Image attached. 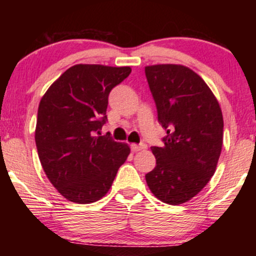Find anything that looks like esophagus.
<instances>
[{
    "label": "esophagus",
    "instance_id": "obj_1",
    "mask_svg": "<svg viewBox=\"0 0 256 256\" xmlns=\"http://www.w3.org/2000/svg\"><path fill=\"white\" fill-rule=\"evenodd\" d=\"M146 146L144 143H140V144H131V150L132 152H140V150H143V149H146Z\"/></svg>",
    "mask_w": 256,
    "mask_h": 256
}]
</instances>
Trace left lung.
<instances>
[{"label":"left lung","mask_w":256,"mask_h":256,"mask_svg":"<svg viewBox=\"0 0 256 256\" xmlns=\"http://www.w3.org/2000/svg\"><path fill=\"white\" fill-rule=\"evenodd\" d=\"M146 77L166 130L164 146H152L156 166L146 180L155 198L168 204L192 200L207 185L222 146L224 120L198 73L182 64H152Z\"/></svg>","instance_id":"obj_1"}]
</instances>
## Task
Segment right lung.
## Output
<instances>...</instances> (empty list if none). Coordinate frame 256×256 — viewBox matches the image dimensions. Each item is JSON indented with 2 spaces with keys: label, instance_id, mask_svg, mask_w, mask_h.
<instances>
[{
  "label": "right lung",
  "instance_id": "right-lung-1",
  "mask_svg": "<svg viewBox=\"0 0 256 256\" xmlns=\"http://www.w3.org/2000/svg\"><path fill=\"white\" fill-rule=\"evenodd\" d=\"M130 67L74 64L58 77L38 106L34 131L40 161L64 198L91 204L102 198L130 154L126 143L100 136L108 95Z\"/></svg>",
  "mask_w": 256,
  "mask_h": 256
}]
</instances>
